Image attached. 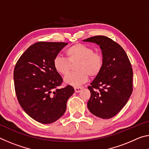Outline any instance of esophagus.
Masks as SVG:
<instances>
[{
  "instance_id": "1",
  "label": "esophagus",
  "mask_w": 149,
  "mask_h": 149,
  "mask_svg": "<svg viewBox=\"0 0 149 149\" xmlns=\"http://www.w3.org/2000/svg\"><path fill=\"white\" fill-rule=\"evenodd\" d=\"M83 87H75L74 89H75V93H79L82 90Z\"/></svg>"
}]
</instances>
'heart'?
I'll return each instance as SVG.
<instances>
[{
	"label": "heart",
	"instance_id": "1",
	"mask_svg": "<svg viewBox=\"0 0 149 149\" xmlns=\"http://www.w3.org/2000/svg\"><path fill=\"white\" fill-rule=\"evenodd\" d=\"M64 58L56 56L53 60L55 70L62 75L68 74L72 64H76L77 72L70 74L64 78L65 84L79 87L87 81L89 75L95 77L99 75L103 67V58L99 52H94L91 47L77 43L65 50Z\"/></svg>",
	"mask_w": 149,
	"mask_h": 149
}]
</instances>
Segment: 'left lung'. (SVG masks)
<instances>
[{"mask_svg":"<svg viewBox=\"0 0 149 149\" xmlns=\"http://www.w3.org/2000/svg\"><path fill=\"white\" fill-rule=\"evenodd\" d=\"M83 41L99 45L103 58L101 72L88 87V109L99 118H111L122 109L132 93V64L123 48L107 37L98 35Z\"/></svg>","mask_w":149,"mask_h":149,"instance_id":"1","label":"left lung"}]
</instances>
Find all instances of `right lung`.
<instances>
[{"instance_id":"add662e5","label":"right lung","mask_w":149,"mask_h":149,"mask_svg":"<svg viewBox=\"0 0 149 149\" xmlns=\"http://www.w3.org/2000/svg\"><path fill=\"white\" fill-rule=\"evenodd\" d=\"M66 42H38L30 46L17 60L14 70L17 99L27 115L49 124L61 118L74 89H57L62 78L54 68L53 60Z\"/></svg>"}]
</instances>
